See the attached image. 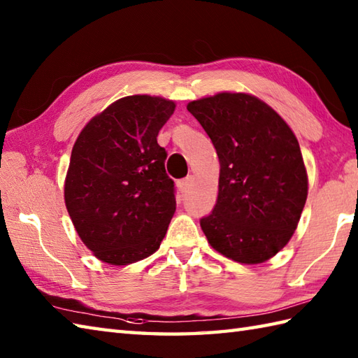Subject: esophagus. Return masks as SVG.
Masks as SVG:
<instances>
[{
    "mask_svg": "<svg viewBox=\"0 0 358 358\" xmlns=\"http://www.w3.org/2000/svg\"><path fill=\"white\" fill-rule=\"evenodd\" d=\"M192 186H194V177H192V175H189V177L183 178V180H180L178 183H177L178 191H180L181 194H187V192L192 189Z\"/></svg>",
    "mask_w": 358,
    "mask_h": 358,
    "instance_id": "1",
    "label": "esophagus"
}]
</instances>
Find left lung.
<instances>
[{
	"label": "left lung",
	"mask_w": 358,
	"mask_h": 358,
	"mask_svg": "<svg viewBox=\"0 0 358 358\" xmlns=\"http://www.w3.org/2000/svg\"><path fill=\"white\" fill-rule=\"evenodd\" d=\"M220 159L218 199L200 220L209 245L243 264L269 260L294 235L308 173L292 129L250 94L222 92L187 104Z\"/></svg>",
	"instance_id": "1"
}]
</instances>
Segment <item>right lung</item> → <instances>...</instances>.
Segmentation results:
<instances>
[{"mask_svg":"<svg viewBox=\"0 0 358 358\" xmlns=\"http://www.w3.org/2000/svg\"><path fill=\"white\" fill-rule=\"evenodd\" d=\"M175 110L162 96L120 98L83 127L64 181L75 231L104 263L124 266L152 255L175 212L159 129Z\"/></svg>","mask_w":358,"mask_h":358,"instance_id":"add662e5","label":"right lung"}]
</instances>
